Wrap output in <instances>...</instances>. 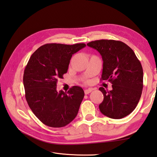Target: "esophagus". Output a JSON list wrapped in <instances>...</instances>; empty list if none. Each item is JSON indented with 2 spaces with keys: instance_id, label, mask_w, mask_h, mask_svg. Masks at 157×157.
<instances>
[{
  "instance_id": "1",
  "label": "esophagus",
  "mask_w": 157,
  "mask_h": 157,
  "mask_svg": "<svg viewBox=\"0 0 157 157\" xmlns=\"http://www.w3.org/2000/svg\"><path fill=\"white\" fill-rule=\"evenodd\" d=\"M93 90V88H88V89H86V90H84V93H85V94H89L90 93H91L92 91Z\"/></svg>"
}]
</instances>
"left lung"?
Here are the masks:
<instances>
[{
    "label": "left lung",
    "mask_w": 157,
    "mask_h": 157,
    "mask_svg": "<svg viewBox=\"0 0 157 157\" xmlns=\"http://www.w3.org/2000/svg\"><path fill=\"white\" fill-rule=\"evenodd\" d=\"M99 52L103 61L101 81L112 84V90L103 87L101 112L107 117L120 119L136 109L143 89V69L133 50L124 43L112 39L96 40L87 44Z\"/></svg>",
    "instance_id": "left-lung-1"
}]
</instances>
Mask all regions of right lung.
Listing matches in <instances>:
<instances>
[{"mask_svg":"<svg viewBox=\"0 0 157 157\" xmlns=\"http://www.w3.org/2000/svg\"><path fill=\"white\" fill-rule=\"evenodd\" d=\"M85 44H47L30 56L23 82L28 104L40 121L50 127L67 125L78 114L84 97L83 89L74 86L67 92H57L58 79L67 72L73 54Z\"/></svg>","mask_w":157,"mask_h":157,"instance_id":"1","label":"right lung"}]
</instances>
